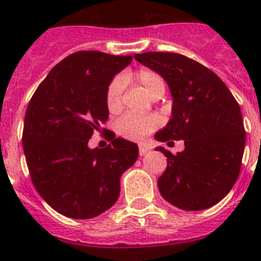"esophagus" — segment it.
<instances>
[{
  "instance_id": "obj_1",
  "label": "esophagus",
  "mask_w": 261,
  "mask_h": 261,
  "mask_svg": "<svg viewBox=\"0 0 261 261\" xmlns=\"http://www.w3.org/2000/svg\"><path fill=\"white\" fill-rule=\"evenodd\" d=\"M147 151H149V147H147L145 144H140V145H139V154H140L141 156H144Z\"/></svg>"
}]
</instances>
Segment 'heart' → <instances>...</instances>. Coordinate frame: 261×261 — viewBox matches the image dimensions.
Instances as JSON below:
<instances>
[{"label": "heart", "instance_id": "b5f03b06", "mask_svg": "<svg viewBox=\"0 0 261 261\" xmlns=\"http://www.w3.org/2000/svg\"><path fill=\"white\" fill-rule=\"evenodd\" d=\"M122 82H133L138 86L143 87L149 96H155L159 92L164 93L165 84L163 78L154 70L149 68H143L134 74L126 75ZM121 94H122V83L120 81H114L110 84L106 93V103L110 112H117L121 109ZM159 125L158 117L151 115L138 116L125 115L116 123V130L123 138L128 140H141L147 134L152 133Z\"/></svg>", "mask_w": 261, "mask_h": 261}]
</instances>
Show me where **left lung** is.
<instances>
[{"instance_id":"left-lung-1","label":"left lung","mask_w":261,"mask_h":261,"mask_svg":"<svg viewBox=\"0 0 261 261\" xmlns=\"http://www.w3.org/2000/svg\"><path fill=\"white\" fill-rule=\"evenodd\" d=\"M134 58L163 77L173 97L172 118L154 138L184 141V150L175 155L155 149L168 158L158 179L160 194L184 211L215 206L240 173L246 141L240 106L226 84L196 60L163 51Z\"/></svg>"}]
</instances>
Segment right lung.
<instances>
[{"label":"right lung","mask_w":261,"mask_h":261,"mask_svg":"<svg viewBox=\"0 0 261 261\" xmlns=\"http://www.w3.org/2000/svg\"><path fill=\"white\" fill-rule=\"evenodd\" d=\"M131 55L77 51L58 63L29 102L22 146L38 193L60 215L87 220L117 201L120 178L136 162L135 143L111 136L105 149L88 146L109 118L106 93Z\"/></svg>","instance_id":"add662e5"}]
</instances>
